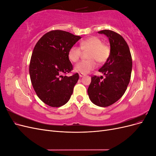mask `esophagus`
Returning a JSON list of instances; mask_svg holds the SVG:
<instances>
[{
  "label": "esophagus",
  "instance_id": "34e87169",
  "mask_svg": "<svg viewBox=\"0 0 156 156\" xmlns=\"http://www.w3.org/2000/svg\"><path fill=\"white\" fill-rule=\"evenodd\" d=\"M79 77H83V76H84V74L81 73H79Z\"/></svg>",
  "mask_w": 156,
  "mask_h": 156
}]
</instances>
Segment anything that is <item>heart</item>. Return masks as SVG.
<instances>
[{
    "label": "heart",
    "mask_w": 156,
    "mask_h": 156,
    "mask_svg": "<svg viewBox=\"0 0 156 156\" xmlns=\"http://www.w3.org/2000/svg\"><path fill=\"white\" fill-rule=\"evenodd\" d=\"M83 52L90 51L88 58L90 60H83L75 66V70L81 73H87L95 69L97 63L105 62L109 57L111 49L107 45L103 44L101 39L97 36H91L80 42V48L72 46L69 49L68 56L69 59L73 62H76L81 58Z\"/></svg>",
    "instance_id": "1"
}]
</instances>
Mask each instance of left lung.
Segmentation results:
<instances>
[{
  "instance_id": "left-lung-1",
  "label": "left lung",
  "mask_w": 156,
  "mask_h": 156,
  "mask_svg": "<svg viewBox=\"0 0 156 156\" xmlns=\"http://www.w3.org/2000/svg\"><path fill=\"white\" fill-rule=\"evenodd\" d=\"M109 40L111 54L99 72L105 75H94L88 88L91 101L99 107L110 106L119 100L125 93L131 79L132 58L128 45L124 37L110 30L99 31Z\"/></svg>"
}]
</instances>
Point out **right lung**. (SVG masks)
Masks as SVG:
<instances>
[{"label": "right lung", "instance_id": "1", "mask_svg": "<svg viewBox=\"0 0 156 156\" xmlns=\"http://www.w3.org/2000/svg\"><path fill=\"white\" fill-rule=\"evenodd\" d=\"M81 38L68 32H47L37 42L31 56L29 73L32 85L40 100L53 107L65 105L70 99L79 74H66L73 69L69 49Z\"/></svg>", "mask_w": 156, "mask_h": 156}]
</instances>
